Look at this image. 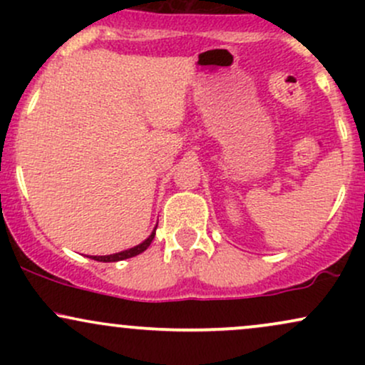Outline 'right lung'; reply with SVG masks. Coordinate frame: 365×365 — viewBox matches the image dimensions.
Here are the masks:
<instances>
[{
    "instance_id": "obj_1",
    "label": "right lung",
    "mask_w": 365,
    "mask_h": 365,
    "mask_svg": "<svg viewBox=\"0 0 365 365\" xmlns=\"http://www.w3.org/2000/svg\"><path fill=\"white\" fill-rule=\"evenodd\" d=\"M158 228V226H156ZM156 228L153 230V233L145 238L144 242L139 245L132 247V249H127V250H121V252H116V254H110V255H92V259L94 261H99V262H116V261H123V259H130V257H135V255H139L144 252L145 249L150 245V242H153L154 235H156Z\"/></svg>"
}]
</instances>
